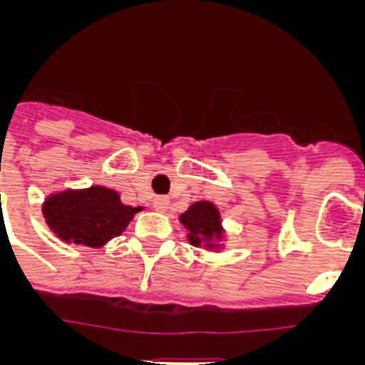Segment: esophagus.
<instances>
[{
    "mask_svg": "<svg viewBox=\"0 0 365 365\" xmlns=\"http://www.w3.org/2000/svg\"><path fill=\"white\" fill-rule=\"evenodd\" d=\"M170 206V199L168 197H155L153 199V208L157 212H166Z\"/></svg>",
    "mask_w": 365,
    "mask_h": 365,
    "instance_id": "obj_1",
    "label": "esophagus"
}]
</instances>
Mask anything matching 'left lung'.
Segmentation results:
<instances>
[{
	"label": "left lung",
	"instance_id": "left-lung-1",
	"mask_svg": "<svg viewBox=\"0 0 365 365\" xmlns=\"http://www.w3.org/2000/svg\"><path fill=\"white\" fill-rule=\"evenodd\" d=\"M186 228V240L192 247L219 254L227 248V228L222 227L221 212L212 201H195L179 215Z\"/></svg>",
	"mask_w": 365,
	"mask_h": 365
}]
</instances>
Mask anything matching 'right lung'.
I'll return each instance as SVG.
<instances>
[{
	"mask_svg": "<svg viewBox=\"0 0 365 365\" xmlns=\"http://www.w3.org/2000/svg\"><path fill=\"white\" fill-rule=\"evenodd\" d=\"M140 210L144 206L124 205L118 192L100 185L53 192L41 202L45 225L58 240L91 248L120 235Z\"/></svg>",
	"mask_w": 365,
	"mask_h": 365,
	"instance_id": "1",
	"label": "right lung"
}]
</instances>
